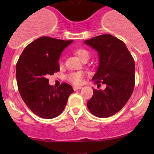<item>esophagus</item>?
<instances>
[{
	"mask_svg": "<svg viewBox=\"0 0 154 154\" xmlns=\"http://www.w3.org/2000/svg\"><path fill=\"white\" fill-rule=\"evenodd\" d=\"M82 88H83V87H81V86H74V87H73V88H74V91H77V90L81 89Z\"/></svg>",
	"mask_w": 154,
	"mask_h": 154,
	"instance_id": "esophagus-1",
	"label": "esophagus"
}]
</instances>
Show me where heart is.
Returning a JSON list of instances; mask_svg holds the SVG:
<instances>
[{"label": "heart", "instance_id": "b5f03b06", "mask_svg": "<svg viewBox=\"0 0 154 154\" xmlns=\"http://www.w3.org/2000/svg\"><path fill=\"white\" fill-rule=\"evenodd\" d=\"M75 54L78 57V58L80 60H83V59L88 57L89 58V53L86 50L80 48L75 51ZM67 80L71 83H72L74 85H80L81 84L83 80V74L81 72H74L71 73L67 76Z\"/></svg>", "mask_w": 154, "mask_h": 154}]
</instances>
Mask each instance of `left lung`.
I'll list each match as a JSON object with an SVG mask.
<instances>
[{"label":"left lung","instance_id":"left-lung-1","mask_svg":"<svg viewBox=\"0 0 154 154\" xmlns=\"http://www.w3.org/2000/svg\"><path fill=\"white\" fill-rule=\"evenodd\" d=\"M98 54L99 66L92 81L104 90L93 89L87 102L91 114L107 118L120 111L130 99L135 85V62L125 43L116 37L104 34L84 41Z\"/></svg>","mask_w":154,"mask_h":154}]
</instances>
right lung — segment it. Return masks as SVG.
Wrapping results in <instances>:
<instances>
[{
	"mask_svg": "<svg viewBox=\"0 0 154 154\" xmlns=\"http://www.w3.org/2000/svg\"><path fill=\"white\" fill-rule=\"evenodd\" d=\"M72 42L40 37L24 48L16 64L17 84L21 98L32 112L43 119L60 116L74 91L66 83L56 89L48 79L60 71V55Z\"/></svg>",
	"mask_w": 154,
	"mask_h": 154,
	"instance_id": "1",
	"label": "right lung"
}]
</instances>
